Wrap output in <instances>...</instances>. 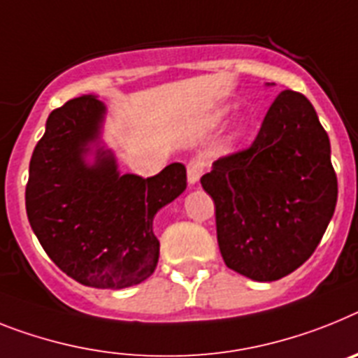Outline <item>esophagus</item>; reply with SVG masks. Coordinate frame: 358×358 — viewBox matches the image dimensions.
I'll list each match as a JSON object with an SVG mask.
<instances>
[{
	"mask_svg": "<svg viewBox=\"0 0 358 358\" xmlns=\"http://www.w3.org/2000/svg\"><path fill=\"white\" fill-rule=\"evenodd\" d=\"M202 173H203V164H200V162H191V164L187 165L189 184H196L198 180H200V176H202Z\"/></svg>",
	"mask_w": 358,
	"mask_h": 358,
	"instance_id": "34e87169",
	"label": "esophagus"
}]
</instances>
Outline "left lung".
Segmentation results:
<instances>
[{
    "label": "left lung",
    "instance_id": "1",
    "mask_svg": "<svg viewBox=\"0 0 358 358\" xmlns=\"http://www.w3.org/2000/svg\"><path fill=\"white\" fill-rule=\"evenodd\" d=\"M200 182L215 202L225 266L257 282L302 266L337 206L329 138L313 105L293 91L276 96L251 147L218 158Z\"/></svg>",
    "mask_w": 358,
    "mask_h": 358
}]
</instances>
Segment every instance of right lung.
Instances as JSON below:
<instances>
[{"label":"right lung","instance_id":"right-lung-1","mask_svg":"<svg viewBox=\"0 0 358 358\" xmlns=\"http://www.w3.org/2000/svg\"><path fill=\"white\" fill-rule=\"evenodd\" d=\"M103 118L105 105L92 94L49 114L32 152L25 206L41 248L63 273L83 286L123 289L156 269L152 220L184 193L187 176L182 164L151 178L120 174L113 152L100 145Z\"/></svg>","mask_w":358,"mask_h":358}]
</instances>
